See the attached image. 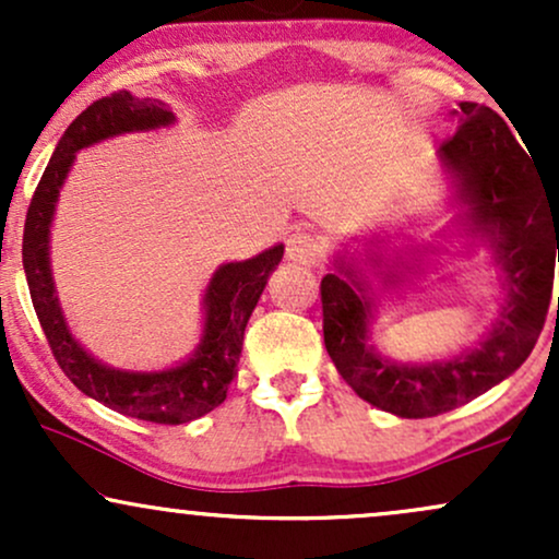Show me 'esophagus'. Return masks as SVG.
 I'll return each mask as SVG.
<instances>
[{
    "label": "esophagus",
    "mask_w": 559,
    "mask_h": 559,
    "mask_svg": "<svg viewBox=\"0 0 559 559\" xmlns=\"http://www.w3.org/2000/svg\"><path fill=\"white\" fill-rule=\"evenodd\" d=\"M286 258L299 265H318L323 258V241L310 230H294L286 239Z\"/></svg>",
    "instance_id": "34e87169"
}]
</instances>
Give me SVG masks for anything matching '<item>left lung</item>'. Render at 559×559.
<instances>
[{"label":"left lung","mask_w":559,"mask_h":559,"mask_svg":"<svg viewBox=\"0 0 559 559\" xmlns=\"http://www.w3.org/2000/svg\"><path fill=\"white\" fill-rule=\"evenodd\" d=\"M452 118L457 131L441 144V157L463 178L471 221L493 236L510 286L491 336L449 362H389L368 346L370 299L362 281L349 267L320 281L323 338L338 376L365 402L400 418L449 413L515 373L544 329L559 262V176H547L528 157V146L518 144L491 107L460 102Z\"/></svg>","instance_id":"1"}]
</instances>
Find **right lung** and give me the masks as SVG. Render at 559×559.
Masks as SVG:
<instances>
[{
	"mask_svg": "<svg viewBox=\"0 0 559 559\" xmlns=\"http://www.w3.org/2000/svg\"><path fill=\"white\" fill-rule=\"evenodd\" d=\"M173 112L159 99H139L131 92H115L88 105L62 133L34 197L23 230V267L31 301L57 365L83 394L118 409L128 418L150 420L157 426H178L207 415L223 404L239 368L243 329L258 305L267 275L284 258V247H273L252 260L228 262L207 286V320L197 355L163 373H120L96 362L70 336L66 318L57 305L52 273H49V223L55 202L66 181L75 152L115 133L146 131L168 126Z\"/></svg>",
	"mask_w": 559,
	"mask_h": 559,
	"instance_id": "obj_1",
	"label": "right lung"
}]
</instances>
